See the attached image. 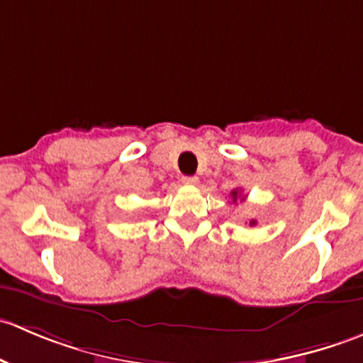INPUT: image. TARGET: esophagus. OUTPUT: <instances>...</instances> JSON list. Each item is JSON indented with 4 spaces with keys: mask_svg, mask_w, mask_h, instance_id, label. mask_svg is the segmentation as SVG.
<instances>
[{
    "mask_svg": "<svg viewBox=\"0 0 363 363\" xmlns=\"http://www.w3.org/2000/svg\"><path fill=\"white\" fill-rule=\"evenodd\" d=\"M182 184H188V186H195L199 184V177H195V175H186V177H182Z\"/></svg>",
    "mask_w": 363,
    "mask_h": 363,
    "instance_id": "1",
    "label": "esophagus"
}]
</instances>
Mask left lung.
Returning a JSON list of instances; mask_svg holds the SVG:
<instances>
[{
    "label": "left lung",
    "mask_w": 363,
    "mask_h": 363,
    "mask_svg": "<svg viewBox=\"0 0 363 363\" xmlns=\"http://www.w3.org/2000/svg\"><path fill=\"white\" fill-rule=\"evenodd\" d=\"M244 199H246V196L240 195L239 189H233V191H232V200H233V203H235L237 200H244ZM255 225H256V221H255V219H251V221H250V226H255Z\"/></svg>",
    "instance_id": "8db88e82"
}]
</instances>
